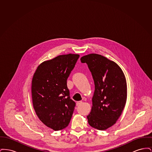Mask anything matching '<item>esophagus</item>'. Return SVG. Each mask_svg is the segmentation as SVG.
<instances>
[{
  "label": "esophagus",
  "mask_w": 152,
  "mask_h": 152,
  "mask_svg": "<svg viewBox=\"0 0 152 152\" xmlns=\"http://www.w3.org/2000/svg\"><path fill=\"white\" fill-rule=\"evenodd\" d=\"M82 104H83V102H82V101H78V102H76V105H77V106H79L80 105H81Z\"/></svg>",
  "instance_id": "esophagus-1"
}]
</instances>
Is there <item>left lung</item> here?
Listing matches in <instances>:
<instances>
[{"instance_id":"1","label":"left lung","mask_w":152,"mask_h":152,"mask_svg":"<svg viewBox=\"0 0 152 152\" xmlns=\"http://www.w3.org/2000/svg\"><path fill=\"white\" fill-rule=\"evenodd\" d=\"M80 60L87 63L95 87L88 122L98 130H106L116 123L125 107L127 98L125 75L116 63L100 55L89 54Z\"/></svg>"}]
</instances>
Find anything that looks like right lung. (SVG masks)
Returning <instances> with one entry per match:
<instances>
[{
  "label": "right lung",
  "instance_id": "obj_1",
  "mask_svg": "<svg viewBox=\"0 0 152 152\" xmlns=\"http://www.w3.org/2000/svg\"><path fill=\"white\" fill-rule=\"evenodd\" d=\"M79 58L59 55L39 65L32 80L34 108L40 120L54 130H62L71 121L76 105L71 99L66 80Z\"/></svg>",
  "mask_w": 152,
  "mask_h": 152
}]
</instances>
